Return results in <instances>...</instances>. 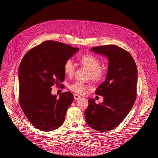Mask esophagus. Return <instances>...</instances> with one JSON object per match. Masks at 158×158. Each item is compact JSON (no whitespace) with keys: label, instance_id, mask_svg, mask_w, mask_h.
Here are the masks:
<instances>
[{"label":"esophagus","instance_id":"esophagus-1","mask_svg":"<svg viewBox=\"0 0 158 158\" xmlns=\"http://www.w3.org/2000/svg\"><path fill=\"white\" fill-rule=\"evenodd\" d=\"M81 98V97L77 94H74V99L75 100H79Z\"/></svg>","mask_w":158,"mask_h":158}]
</instances>
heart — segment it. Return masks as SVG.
I'll use <instances>...</instances> for the list:
<instances>
[{
  "label": "heart",
  "instance_id": "heart-1",
  "mask_svg": "<svg viewBox=\"0 0 158 158\" xmlns=\"http://www.w3.org/2000/svg\"><path fill=\"white\" fill-rule=\"evenodd\" d=\"M80 64L90 70V79L93 81H99L105 75V70L100 67V60L92 54H85L79 60ZM75 70V66L72 60H68L64 63V71L66 75L72 76ZM70 89L80 94L85 93L88 86L83 83L77 81L70 86Z\"/></svg>",
  "mask_w": 158,
  "mask_h": 158
}]
</instances>
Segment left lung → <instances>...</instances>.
<instances>
[{
	"label": "left lung",
	"instance_id": "left-lung-1",
	"mask_svg": "<svg viewBox=\"0 0 158 158\" xmlns=\"http://www.w3.org/2000/svg\"><path fill=\"white\" fill-rule=\"evenodd\" d=\"M90 50L106 57L108 67L105 81L95 92L104 97V101L97 104L89 98L85 116L89 127L105 132L117 127L134 105L137 69L131 55L117 45L95 47Z\"/></svg>",
	"mask_w": 158,
	"mask_h": 158
}]
</instances>
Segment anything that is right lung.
<instances>
[{"instance_id":"add662e5","label":"right lung","mask_w":158,"mask_h":158,"mask_svg":"<svg viewBox=\"0 0 158 158\" xmlns=\"http://www.w3.org/2000/svg\"><path fill=\"white\" fill-rule=\"evenodd\" d=\"M70 45L46 41L23 56L18 70L19 99L23 112L32 124L42 131L60 127L73 100L70 92L59 98L52 86L64 80V63L79 50Z\"/></svg>"}]
</instances>
